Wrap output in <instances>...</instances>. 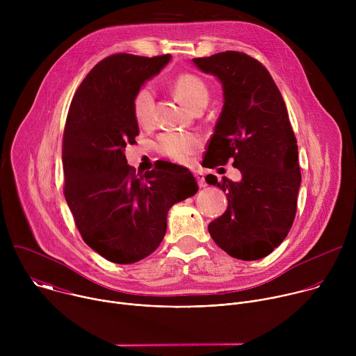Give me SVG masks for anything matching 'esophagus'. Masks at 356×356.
I'll return each mask as SVG.
<instances>
[{"label": "esophagus", "instance_id": "esophagus-1", "mask_svg": "<svg viewBox=\"0 0 356 356\" xmlns=\"http://www.w3.org/2000/svg\"><path fill=\"white\" fill-rule=\"evenodd\" d=\"M194 177H195V180H197V184H198L200 187H204V186H206V181H204V176H202V173H201V172H194Z\"/></svg>", "mask_w": 356, "mask_h": 356}]
</instances>
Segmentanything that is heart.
<instances>
[{
  "label": "heart",
  "instance_id": "1",
  "mask_svg": "<svg viewBox=\"0 0 356 356\" xmlns=\"http://www.w3.org/2000/svg\"><path fill=\"white\" fill-rule=\"evenodd\" d=\"M173 88L179 98L191 110L206 106L209 101V87L201 77L193 73H181L173 81ZM134 117L139 125H147L154 114V90L142 86L132 99ZM200 138L190 132H166L158 138L159 154L173 161H184L200 146Z\"/></svg>",
  "mask_w": 356,
  "mask_h": 356
}]
</instances>
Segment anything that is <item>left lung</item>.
Here are the masks:
<instances>
[{"instance_id": "left-lung-1", "label": "left lung", "mask_w": 356, "mask_h": 356, "mask_svg": "<svg viewBox=\"0 0 356 356\" xmlns=\"http://www.w3.org/2000/svg\"><path fill=\"white\" fill-rule=\"evenodd\" d=\"M193 62L221 80L225 99L202 163L214 169L232 161L242 175L238 183L207 176L228 200L209 232L229 257L262 259L287 236L301 183L297 139L284 99L268 69L243 52L227 50Z\"/></svg>"}]
</instances>
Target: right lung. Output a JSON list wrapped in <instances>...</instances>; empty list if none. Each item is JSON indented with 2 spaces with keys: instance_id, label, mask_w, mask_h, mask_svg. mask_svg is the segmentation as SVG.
I'll list each match as a JSON object with an SVG mask.
<instances>
[{
  "instance_id": "1",
  "label": "right lung",
  "mask_w": 356,
  "mask_h": 356,
  "mask_svg": "<svg viewBox=\"0 0 356 356\" xmlns=\"http://www.w3.org/2000/svg\"><path fill=\"white\" fill-rule=\"evenodd\" d=\"M169 60L111 55L90 70L69 108L63 194L83 241L113 264H134L156 250L169 209L198 188L181 166L163 162L136 175L124 155L139 135L134 95Z\"/></svg>"
}]
</instances>
